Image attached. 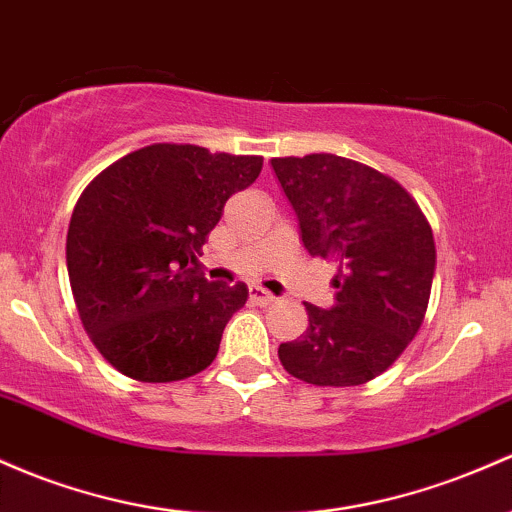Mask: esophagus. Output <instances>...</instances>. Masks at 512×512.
Masks as SVG:
<instances>
[{
    "mask_svg": "<svg viewBox=\"0 0 512 512\" xmlns=\"http://www.w3.org/2000/svg\"><path fill=\"white\" fill-rule=\"evenodd\" d=\"M250 301L257 303V306H272L277 299L269 291L262 289V286H250Z\"/></svg>",
    "mask_w": 512,
    "mask_h": 512,
    "instance_id": "obj_1",
    "label": "esophagus"
}]
</instances>
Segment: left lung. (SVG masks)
Instances as JSON below:
<instances>
[{"label":"left lung","mask_w":512,"mask_h":512,"mask_svg":"<svg viewBox=\"0 0 512 512\" xmlns=\"http://www.w3.org/2000/svg\"><path fill=\"white\" fill-rule=\"evenodd\" d=\"M311 257L338 262L333 308L306 303L308 328L279 345L313 386H359L391 367L423 325L435 277L428 218L396 179L330 153L274 157Z\"/></svg>","instance_id":"1"}]
</instances>
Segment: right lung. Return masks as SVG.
Listing matches in <instances>:
<instances>
[{
  "label": "right lung",
  "instance_id": "add662e5",
  "mask_svg": "<svg viewBox=\"0 0 512 512\" xmlns=\"http://www.w3.org/2000/svg\"><path fill=\"white\" fill-rule=\"evenodd\" d=\"M260 155L155 143L89 182L67 228V274L89 340L121 374L167 384L204 372L247 286L196 272L223 206Z\"/></svg>",
  "mask_w": 512,
  "mask_h": 512
}]
</instances>
